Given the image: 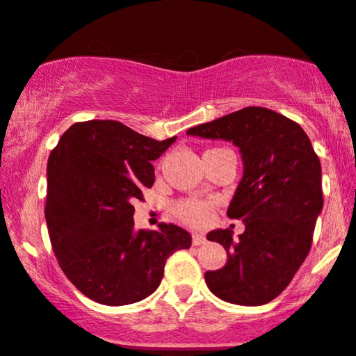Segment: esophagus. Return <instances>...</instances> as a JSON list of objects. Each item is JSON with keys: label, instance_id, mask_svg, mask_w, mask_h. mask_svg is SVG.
I'll use <instances>...</instances> for the list:
<instances>
[{"label": "esophagus", "instance_id": "1", "mask_svg": "<svg viewBox=\"0 0 356 356\" xmlns=\"http://www.w3.org/2000/svg\"><path fill=\"white\" fill-rule=\"evenodd\" d=\"M206 243V236L201 235V233H194L193 235V245L194 247H199V245H204Z\"/></svg>", "mask_w": 356, "mask_h": 356}]
</instances>
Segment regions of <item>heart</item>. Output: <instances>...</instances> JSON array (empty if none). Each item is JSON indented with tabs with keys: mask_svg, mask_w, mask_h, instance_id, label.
<instances>
[{
	"mask_svg": "<svg viewBox=\"0 0 356 356\" xmlns=\"http://www.w3.org/2000/svg\"><path fill=\"white\" fill-rule=\"evenodd\" d=\"M174 213L181 221L196 226L208 220L211 206L204 201H197V199H186V201L175 202Z\"/></svg>",
	"mask_w": 356,
	"mask_h": 356,
	"instance_id": "obj_1",
	"label": "heart"
}]
</instances>
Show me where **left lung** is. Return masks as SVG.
<instances>
[{
    "label": "left lung",
    "mask_w": 356,
    "mask_h": 356,
    "mask_svg": "<svg viewBox=\"0 0 356 356\" xmlns=\"http://www.w3.org/2000/svg\"><path fill=\"white\" fill-rule=\"evenodd\" d=\"M187 135L226 140L240 148L243 175L228 206L245 232L213 229L206 238L226 250V265L204 273L216 298L238 306L270 302L289 286L311 250L323 211L321 163L309 136L296 121L260 106H248Z\"/></svg>",
    "instance_id": "obj_1"
}]
</instances>
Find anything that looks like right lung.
Instances as JSON below:
<instances>
[{"label": "right lung", "mask_w": 356, "mask_h": 356, "mask_svg": "<svg viewBox=\"0 0 356 356\" xmlns=\"http://www.w3.org/2000/svg\"><path fill=\"white\" fill-rule=\"evenodd\" d=\"M177 136L159 140L120 121L74 123L47 163L45 221L65 277L84 296L127 306L160 286L165 261L191 247L186 229H135L134 201L155 181L157 160Z\"/></svg>", "instance_id": "right-lung-1"}]
</instances>
